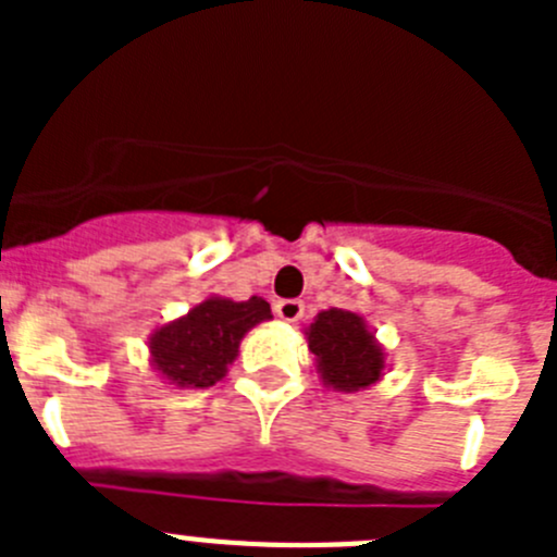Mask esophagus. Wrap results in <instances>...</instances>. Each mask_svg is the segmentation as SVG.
<instances>
[{"mask_svg": "<svg viewBox=\"0 0 557 557\" xmlns=\"http://www.w3.org/2000/svg\"><path fill=\"white\" fill-rule=\"evenodd\" d=\"M275 314H278L282 321L295 323L304 314V304L293 301V298H289V301H278V304H275Z\"/></svg>", "mask_w": 557, "mask_h": 557, "instance_id": "34e87169", "label": "esophagus"}]
</instances>
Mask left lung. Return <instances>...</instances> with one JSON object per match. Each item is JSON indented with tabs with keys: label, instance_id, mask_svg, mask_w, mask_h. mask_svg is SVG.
<instances>
[{
	"label": "left lung",
	"instance_id": "1",
	"mask_svg": "<svg viewBox=\"0 0 557 557\" xmlns=\"http://www.w3.org/2000/svg\"><path fill=\"white\" fill-rule=\"evenodd\" d=\"M314 368L323 385L337 393H357L385 376V348L366 318L348 309H323L304 329Z\"/></svg>",
	"mask_w": 557,
	"mask_h": 557
}]
</instances>
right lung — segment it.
<instances>
[{
    "instance_id": "obj_1",
    "label": "right lung",
    "mask_w": 557,
    "mask_h": 557,
    "mask_svg": "<svg viewBox=\"0 0 557 557\" xmlns=\"http://www.w3.org/2000/svg\"><path fill=\"white\" fill-rule=\"evenodd\" d=\"M270 318V304L259 295L248 301L209 295L147 337L152 371L175 387L218 385L239 354L245 334Z\"/></svg>"
}]
</instances>
